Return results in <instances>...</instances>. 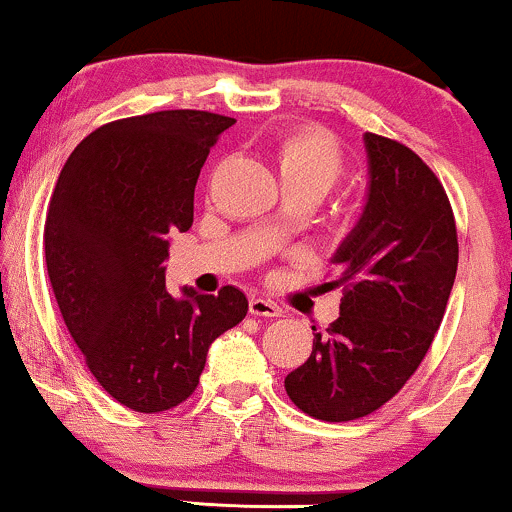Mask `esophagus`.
Listing matches in <instances>:
<instances>
[{"label": "esophagus", "instance_id": "1", "mask_svg": "<svg viewBox=\"0 0 512 512\" xmlns=\"http://www.w3.org/2000/svg\"><path fill=\"white\" fill-rule=\"evenodd\" d=\"M250 313L257 317H279L281 308L272 301H264V298H250Z\"/></svg>", "mask_w": 512, "mask_h": 512}]
</instances>
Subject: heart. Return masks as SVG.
Here are the masks:
<instances>
[{
    "mask_svg": "<svg viewBox=\"0 0 512 512\" xmlns=\"http://www.w3.org/2000/svg\"><path fill=\"white\" fill-rule=\"evenodd\" d=\"M281 180L305 182L320 195L330 192L344 170L342 151L330 134L320 129H305L286 137L276 149Z\"/></svg>",
    "mask_w": 512,
    "mask_h": 512,
    "instance_id": "obj_1",
    "label": "heart"
}]
</instances>
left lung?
Returning a JSON list of instances; mask_svg holds the SVG:
<instances>
[{
  "label": "left lung",
  "mask_w": 512,
  "mask_h": 512,
  "mask_svg": "<svg viewBox=\"0 0 512 512\" xmlns=\"http://www.w3.org/2000/svg\"><path fill=\"white\" fill-rule=\"evenodd\" d=\"M368 199L334 252L342 286L339 317L313 332V354L286 375V395L320 421L373 414L402 390L443 322L457 274V228L450 199L414 151L363 134Z\"/></svg>",
  "instance_id": "obj_1"
}]
</instances>
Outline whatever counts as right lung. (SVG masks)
Segmentation results:
<instances>
[{
	"instance_id": "right-lung-1",
	"label": "right lung",
	"mask_w": 512,
	"mask_h": 512,
	"mask_svg": "<svg viewBox=\"0 0 512 512\" xmlns=\"http://www.w3.org/2000/svg\"><path fill=\"white\" fill-rule=\"evenodd\" d=\"M233 117L161 110L98 127L64 163L45 219V262L69 334L98 385L158 414L195 392L216 337L248 313L219 296L166 291L168 236L190 231L195 185Z\"/></svg>"
}]
</instances>
